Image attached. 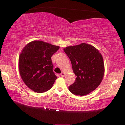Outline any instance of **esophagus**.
Wrapping results in <instances>:
<instances>
[{
    "mask_svg": "<svg viewBox=\"0 0 125 125\" xmlns=\"http://www.w3.org/2000/svg\"><path fill=\"white\" fill-rule=\"evenodd\" d=\"M60 75H61V77H64V76L65 75V73L64 72H62L61 73Z\"/></svg>",
    "mask_w": 125,
    "mask_h": 125,
    "instance_id": "34e87169",
    "label": "esophagus"
}]
</instances>
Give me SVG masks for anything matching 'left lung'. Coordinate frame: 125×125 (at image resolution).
<instances>
[{"label":"left lung","instance_id":"8db88e82","mask_svg":"<svg viewBox=\"0 0 125 125\" xmlns=\"http://www.w3.org/2000/svg\"><path fill=\"white\" fill-rule=\"evenodd\" d=\"M64 51L70 59L75 81L69 90L76 95L84 96L94 91L100 85L104 74L102 56L94 46L82 43L68 46Z\"/></svg>","mask_w":125,"mask_h":125}]
</instances>
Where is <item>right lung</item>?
Masks as SVG:
<instances>
[{
  "label": "right lung",
  "mask_w": 125,
  "mask_h": 125,
  "mask_svg": "<svg viewBox=\"0 0 125 125\" xmlns=\"http://www.w3.org/2000/svg\"><path fill=\"white\" fill-rule=\"evenodd\" d=\"M59 46L41 41L27 44L19 56V68L23 82L37 93H43L52 87L56 75L53 71L51 57Z\"/></svg>",
  "instance_id": "right-lung-1"
}]
</instances>
